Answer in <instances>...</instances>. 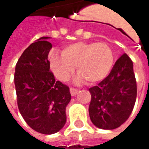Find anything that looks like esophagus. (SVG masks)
<instances>
[{
	"label": "esophagus",
	"mask_w": 149,
	"mask_h": 149,
	"mask_svg": "<svg viewBox=\"0 0 149 149\" xmlns=\"http://www.w3.org/2000/svg\"><path fill=\"white\" fill-rule=\"evenodd\" d=\"M78 90L77 88H70V93H71L72 96H75L76 94L77 93Z\"/></svg>",
	"instance_id": "obj_1"
}]
</instances>
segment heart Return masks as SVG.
Returning <instances> with one entry per match:
<instances>
[{
  "label": "heart",
  "instance_id": "obj_1",
  "mask_svg": "<svg viewBox=\"0 0 149 149\" xmlns=\"http://www.w3.org/2000/svg\"><path fill=\"white\" fill-rule=\"evenodd\" d=\"M60 55L52 52L50 66L60 81H67L77 66V82L95 84L109 75L114 61L112 49L104 42H77L65 47Z\"/></svg>",
  "mask_w": 149,
  "mask_h": 149
}]
</instances>
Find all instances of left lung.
<instances>
[{"label": "left lung", "mask_w": 149, "mask_h": 149, "mask_svg": "<svg viewBox=\"0 0 149 149\" xmlns=\"http://www.w3.org/2000/svg\"><path fill=\"white\" fill-rule=\"evenodd\" d=\"M88 108L92 122L97 128L114 129L131 115L136 99L137 88L133 64L126 53L120 56L109 76L89 88Z\"/></svg>", "instance_id": "obj_1"}]
</instances>
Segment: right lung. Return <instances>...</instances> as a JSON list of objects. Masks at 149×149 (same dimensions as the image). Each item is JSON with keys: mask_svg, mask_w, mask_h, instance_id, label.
<instances>
[{"mask_svg": "<svg viewBox=\"0 0 149 149\" xmlns=\"http://www.w3.org/2000/svg\"><path fill=\"white\" fill-rule=\"evenodd\" d=\"M40 37L21 54L16 65L14 83L17 105L28 125L50 135L66 122L65 109L71 100L69 88L56 81L48 60L52 44Z\"/></svg>", "mask_w": 149, "mask_h": 149, "instance_id": "add662e5", "label": "right lung"}]
</instances>
